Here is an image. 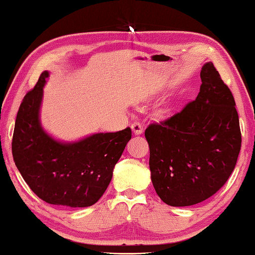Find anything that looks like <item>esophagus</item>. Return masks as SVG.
Returning a JSON list of instances; mask_svg holds the SVG:
<instances>
[{
  "mask_svg": "<svg viewBox=\"0 0 255 255\" xmlns=\"http://www.w3.org/2000/svg\"><path fill=\"white\" fill-rule=\"evenodd\" d=\"M131 129H132V132L135 133V135H141L143 131V126H142V124L136 122L131 125Z\"/></svg>",
  "mask_w": 255,
  "mask_h": 255,
  "instance_id": "obj_1",
  "label": "esophagus"
}]
</instances>
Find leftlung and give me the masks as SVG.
Segmentation results:
<instances>
[{
  "label": "left lung",
  "instance_id": "8db88e82",
  "mask_svg": "<svg viewBox=\"0 0 255 255\" xmlns=\"http://www.w3.org/2000/svg\"><path fill=\"white\" fill-rule=\"evenodd\" d=\"M195 100L145 130L149 145L151 182L170 206L207 200L229 179L241 149L235 101L212 62L201 70Z\"/></svg>",
  "mask_w": 255,
  "mask_h": 255
}]
</instances>
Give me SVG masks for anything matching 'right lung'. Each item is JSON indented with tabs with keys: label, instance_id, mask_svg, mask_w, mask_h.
<instances>
[{
	"label": "right lung",
	"instance_id": "right-lung-1",
	"mask_svg": "<svg viewBox=\"0 0 255 255\" xmlns=\"http://www.w3.org/2000/svg\"><path fill=\"white\" fill-rule=\"evenodd\" d=\"M49 72L41 73L18 108L13 159L36 196L53 205L87 207L104 195L131 129L98 132L78 141H59L41 126L40 109Z\"/></svg>",
	"mask_w": 255,
	"mask_h": 255
}]
</instances>
